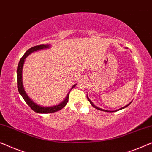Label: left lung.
Returning <instances> with one entry per match:
<instances>
[{
    "label": "left lung",
    "instance_id": "obj_1",
    "mask_svg": "<svg viewBox=\"0 0 152 152\" xmlns=\"http://www.w3.org/2000/svg\"><path fill=\"white\" fill-rule=\"evenodd\" d=\"M87 98H88V100L90 102V103H91V104L93 106V107L94 108H95V109H97V110H99V111H106V112H115V111H119V110H121V109H124V108H126V107H128L129 105L130 104V103L129 104H128L127 105H126L125 107H122L121 109H118V110H116V111H108V110H104V109H101V108H99V107H96V106H95V104H93V103L92 102H91V100H90V99L88 98V96H87Z\"/></svg>",
    "mask_w": 152,
    "mask_h": 152
}]
</instances>
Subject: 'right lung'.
<instances>
[{"label": "right lung", "mask_w": 152, "mask_h": 152, "mask_svg": "<svg viewBox=\"0 0 152 152\" xmlns=\"http://www.w3.org/2000/svg\"><path fill=\"white\" fill-rule=\"evenodd\" d=\"M50 47V45L41 44L39 45H36V46L31 48L28 50L26 51V53L24 54V55L23 56L21 59H20V61L19 63H18V68H17V87H18V92H19L20 95L23 97V98L24 100L26 101L27 104H28L29 107L33 110V111L38 113H54V112L58 111H59V110H61V109H63L68 102V96H69V93L70 92V91H71V89L73 88L74 87L76 86V84H75L72 86V88L70 89V91L68 93V95H66L65 99H64L62 102H61L57 105L52 106V107H42V106L37 104V103H35L34 102H33L32 99H30V97L27 95V93L24 90L23 85V81H22V70H23V64L25 62V59H26V57H28L29 55H30L31 53H33V52H36L43 49L49 48Z\"/></svg>", "instance_id": "obj_1"}]
</instances>
